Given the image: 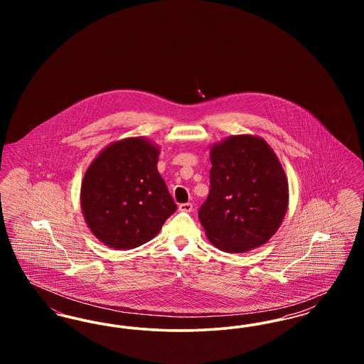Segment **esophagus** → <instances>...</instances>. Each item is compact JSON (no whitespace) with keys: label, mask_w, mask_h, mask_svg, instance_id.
Instances as JSON below:
<instances>
[{"label":"esophagus","mask_w":364,"mask_h":364,"mask_svg":"<svg viewBox=\"0 0 364 364\" xmlns=\"http://www.w3.org/2000/svg\"><path fill=\"white\" fill-rule=\"evenodd\" d=\"M192 208H193L192 203H183V205L178 206V210H180V211H184V213H191Z\"/></svg>","instance_id":"esophagus-1"}]
</instances>
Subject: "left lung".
Here are the masks:
<instances>
[{"instance_id": "8db88e82", "label": "left lung", "mask_w": 364, "mask_h": 364, "mask_svg": "<svg viewBox=\"0 0 364 364\" xmlns=\"http://www.w3.org/2000/svg\"><path fill=\"white\" fill-rule=\"evenodd\" d=\"M210 192L199 208L208 242L242 254L269 242L282 224L289 186L264 139L232 135L210 146Z\"/></svg>"}]
</instances>
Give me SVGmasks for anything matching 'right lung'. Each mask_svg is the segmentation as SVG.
<instances>
[{
	"instance_id": "obj_1",
	"label": "right lung",
	"mask_w": 364,
	"mask_h": 364,
	"mask_svg": "<svg viewBox=\"0 0 364 364\" xmlns=\"http://www.w3.org/2000/svg\"><path fill=\"white\" fill-rule=\"evenodd\" d=\"M161 147L143 136L114 140L87 168L80 208L88 229L113 250L154 239L177 206L156 169Z\"/></svg>"
}]
</instances>
